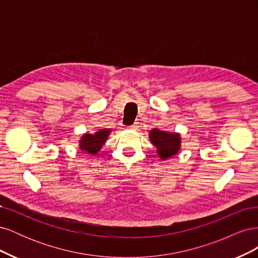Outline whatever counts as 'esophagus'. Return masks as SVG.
Returning a JSON list of instances; mask_svg holds the SVG:
<instances>
[{
  "mask_svg": "<svg viewBox=\"0 0 258 258\" xmlns=\"http://www.w3.org/2000/svg\"><path fill=\"white\" fill-rule=\"evenodd\" d=\"M138 128H139V124H138V122L134 123V124H132V126H130V127H129V129H131V130H137Z\"/></svg>",
  "mask_w": 258,
  "mask_h": 258,
  "instance_id": "34e87169",
  "label": "esophagus"
}]
</instances>
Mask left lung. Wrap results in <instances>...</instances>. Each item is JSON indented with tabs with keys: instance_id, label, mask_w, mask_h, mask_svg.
I'll return each instance as SVG.
<instances>
[{
	"instance_id": "obj_1",
	"label": "left lung",
	"mask_w": 258,
	"mask_h": 258,
	"mask_svg": "<svg viewBox=\"0 0 258 258\" xmlns=\"http://www.w3.org/2000/svg\"><path fill=\"white\" fill-rule=\"evenodd\" d=\"M148 138L156 147V153L161 160L173 157L181 151L182 138L178 132H169L154 128L148 132Z\"/></svg>"
}]
</instances>
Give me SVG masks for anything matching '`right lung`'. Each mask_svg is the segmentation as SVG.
Here are the masks:
<instances>
[{"label": "right lung", "mask_w": 258, "mask_h": 258, "mask_svg": "<svg viewBox=\"0 0 258 258\" xmlns=\"http://www.w3.org/2000/svg\"><path fill=\"white\" fill-rule=\"evenodd\" d=\"M111 132L112 129L107 128L100 129L95 132V134H88V132H86L79 140L80 150L88 155L97 156L101 151V148L105 144L107 138L110 137Z\"/></svg>", "instance_id": "obj_1"}]
</instances>
